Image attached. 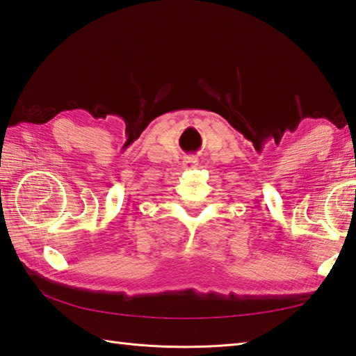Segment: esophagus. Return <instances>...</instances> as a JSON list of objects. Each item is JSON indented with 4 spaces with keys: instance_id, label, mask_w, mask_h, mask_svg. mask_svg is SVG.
I'll return each instance as SVG.
<instances>
[{
    "instance_id": "obj_1",
    "label": "esophagus",
    "mask_w": 356,
    "mask_h": 356,
    "mask_svg": "<svg viewBox=\"0 0 356 356\" xmlns=\"http://www.w3.org/2000/svg\"><path fill=\"white\" fill-rule=\"evenodd\" d=\"M199 165V161H197V157H185L184 159V163H182V166L185 170H194L195 166Z\"/></svg>"
}]
</instances>
